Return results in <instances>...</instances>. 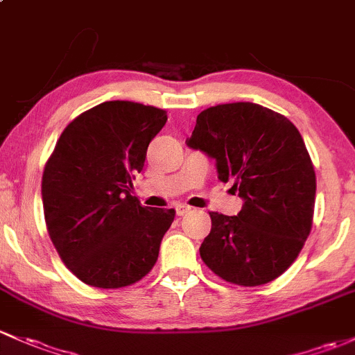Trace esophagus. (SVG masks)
I'll return each mask as SVG.
<instances>
[{
  "label": "esophagus",
  "instance_id": "34e87169",
  "mask_svg": "<svg viewBox=\"0 0 355 355\" xmlns=\"http://www.w3.org/2000/svg\"><path fill=\"white\" fill-rule=\"evenodd\" d=\"M175 211H177V216H185L187 212H190V207L185 206V204H177V206H175Z\"/></svg>",
  "mask_w": 355,
  "mask_h": 355
}]
</instances>
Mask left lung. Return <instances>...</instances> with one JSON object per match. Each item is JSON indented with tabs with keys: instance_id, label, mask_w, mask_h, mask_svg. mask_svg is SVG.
Listing matches in <instances>:
<instances>
[{
	"instance_id": "1",
	"label": "left lung",
	"mask_w": 355,
	"mask_h": 355,
	"mask_svg": "<svg viewBox=\"0 0 355 355\" xmlns=\"http://www.w3.org/2000/svg\"><path fill=\"white\" fill-rule=\"evenodd\" d=\"M187 146L216 159L218 178L243 199L236 216L211 214L199 252L231 284L274 281L297 259L309 236L316 177L296 125L250 102L209 107L197 115Z\"/></svg>"
}]
</instances>
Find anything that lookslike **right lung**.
<instances>
[{"label": "right lung", "mask_w": 355, "mask_h": 355, "mask_svg": "<svg viewBox=\"0 0 355 355\" xmlns=\"http://www.w3.org/2000/svg\"><path fill=\"white\" fill-rule=\"evenodd\" d=\"M166 112L103 102L62 130L42 175L44 216L64 266L85 284L117 289L141 281L158 260L175 209L130 196Z\"/></svg>", "instance_id": "obj_1"}]
</instances>
